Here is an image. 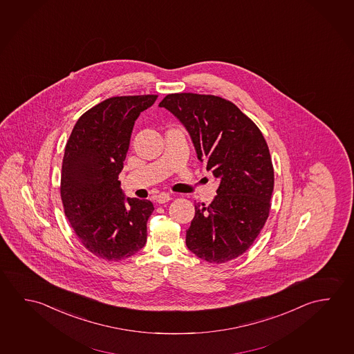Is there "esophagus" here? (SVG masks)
<instances>
[{"instance_id": "esophagus-1", "label": "esophagus", "mask_w": 354, "mask_h": 354, "mask_svg": "<svg viewBox=\"0 0 354 354\" xmlns=\"http://www.w3.org/2000/svg\"><path fill=\"white\" fill-rule=\"evenodd\" d=\"M171 201V197L168 193H160L156 197V202L158 204L167 203Z\"/></svg>"}]
</instances>
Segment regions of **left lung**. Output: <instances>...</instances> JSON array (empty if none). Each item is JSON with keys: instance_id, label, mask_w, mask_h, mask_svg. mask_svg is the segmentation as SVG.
<instances>
[{"instance_id": "obj_1", "label": "left lung", "mask_w": 354, "mask_h": 354, "mask_svg": "<svg viewBox=\"0 0 354 354\" xmlns=\"http://www.w3.org/2000/svg\"><path fill=\"white\" fill-rule=\"evenodd\" d=\"M158 106L185 125L198 160L221 180L209 205H194L187 248L213 264L238 258L258 238L271 207L274 167L263 133L221 96L168 94Z\"/></svg>"}]
</instances>
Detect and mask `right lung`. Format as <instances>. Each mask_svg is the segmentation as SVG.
<instances>
[{
  "label": "right lung",
  "instance_id": "1",
  "mask_svg": "<svg viewBox=\"0 0 354 354\" xmlns=\"http://www.w3.org/2000/svg\"><path fill=\"white\" fill-rule=\"evenodd\" d=\"M156 99L109 97L79 118L66 141L60 176L64 214L85 249L106 261L130 258L146 244L153 204L124 197L119 174L135 121Z\"/></svg>",
  "mask_w": 354,
  "mask_h": 354
}]
</instances>
